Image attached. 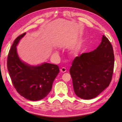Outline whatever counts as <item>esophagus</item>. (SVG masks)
Masks as SVG:
<instances>
[{"label": "esophagus", "mask_w": 122, "mask_h": 122, "mask_svg": "<svg viewBox=\"0 0 122 122\" xmlns=\"http://www.w3.org/2000/svg\"><path fill=\"white\" fill-rule=\"evenodd\" d=\"M60 71L62 72V73H64L66 71V69L65 68H62L60 69Z\"/></svg>", "instance_id": "esophagus-1"}]
</instances>
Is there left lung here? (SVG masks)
Listing matches in <instances>:
<instances>
[{
  "label": "left lung",
  "instance_id": "obj_1",
  "mask_svg": "<svg viewBox=\"0 0 122 122\" xmlns=\"http://www.w3.org/2000/svg\"><path fill=\"white\" fill-rule=\"evenodd\" d=\"M114 66L112 46L103 35L97 49L76 56L72 62L70 73L75 94L84 100L97 97L109 86Z\"/></svg>",
  "mask_w": 122,
  "mask_h": 122
}]
</instances>
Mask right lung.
Instances as JSON below:
<instances>
[{
    "mask_svg": "<svg viewBox=\"0 0 122 122\" xmlns=\"http://www.w3.org/2000/svg\"><path fill=\"white\" fill-rule=\"evenodd\" d=\"M25 34L18 36L13 43L8 55L7 69L19 94L29 100L39 101L50 93L60 70L56 64L45 62L31 66L20 59L16 46Z\"/></svg>",
    "mask_w": 122,
    "mask_h": 122,
    "instance_id": "right-lung-1",
    "label": "right lung"
}]
</instances>
